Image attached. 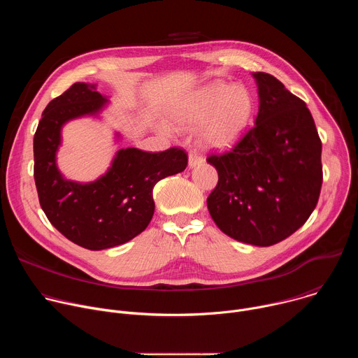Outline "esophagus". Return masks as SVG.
Listing matches in <instances>:
<instances>
[{
    "mask_svg": "<svg viewBox=\"0 0 358 358\" xmlns=\"http://www.w3.org/2000/svg\"><path fill=\"white\" fill-rule=\"evenodd\" d=\"M202 162H203L202 156L198 155L196 151H191V152H189V156H188V166H189L191 169L195 167V166H198V164H201Z\"/></svg>",
    "mask_w": 358,
    "mask_h": 358,
    "instance_id": "obj_1",
    "label": "esophagus"
}]
</instances>
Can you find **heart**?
<instances>
[{
	"label": "heart",
	"mask_w": 358,
	"mask_h": 358,
	"mask_svg": "<svg viewBox=\"0 0 358 358\" xmlns=\"http://www.w3.org/2000/svg\"><path fill=\"white\" fill-rule=\"evenodd\" d=\"M252 116V99L241 86L213 82L198 89L170 113L176 129H194L199 143L213 150H225L243 134Z\"/></svg>",
	"instance_id": "heart-1"
}]
</instances>
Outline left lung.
Segmentation results:
<instances>
[{
    "label": "left lung",
    "instance_id": "obj_1",
    "mask_svg": "<svg viewBox=\"0 0 358 358\" xmlns=\"http://www.w3.org/2000/svg\"><path fill=\"white\" fill-rule=\"evenodd\" d=\"M253 78L259 94L255 126L229 151L207 157L218 171L207 206L228 236L271 246L296 232L317 206L322 140L301 99L269 73Z\"/></svg>",
    "mask_w": 358,
    "mask_h": 358
}]
</instances>
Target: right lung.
I'll return each mask as SVG.
<instances>
[{
	"mask_svg": "<svg viewBox=\"0 0 358 358\" xmlns=\"http://www.w3.org/2000/svg\"><path fill=\"white\" fill-rule=\"evenodd\" d=\"M106 101L94 85L73 83L49 101L34 136V178L41 208L65 238L90 250L113 248L141 234L155 214L152 188L188 164L180 147L160 152L122 148L99 180L87 184L65 180L55 163L62 126L99 113Z\"/></svg>",
	"mask_w": 358,
	"mask_h": 358,
	"instance_id": "add662e5",
	"label": "right lung"
}]
</instances>
